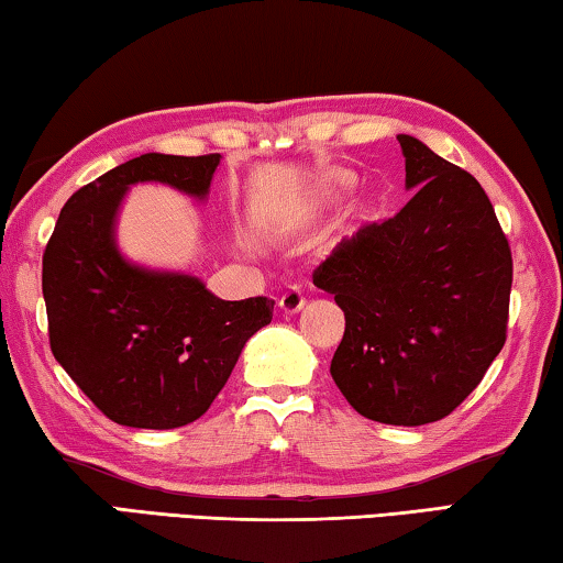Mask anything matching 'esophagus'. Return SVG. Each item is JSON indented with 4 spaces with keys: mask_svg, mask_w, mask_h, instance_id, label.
<instances>
[{
    "mask_svg": "<svg viewBox=\"0 0 563 563\" xmlns=\"http://www.w3.org/2000/svg\"><path fill=\"white\" fill-rule=\"evenodd\" d=\"M307 303V297H303V289L301 287H289L287 291L282 294L279 299V309L284 314H297V311Z\"/></svg>",
    "mask_w": 563,
    "mask_h": 563,
    "instance_id": "esophagus-1",
    "label": "esophagus"
}]
</instances>
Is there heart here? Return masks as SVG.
<instances>
[{"mask_svg": "<svg viewBox=\"0 0 563 563\" xmlns=\"http://www.w3.org/2000/svg\"><path fill=\"white\" fill-rule=\"evenodd\" d=\"M354 174L346 169H327L314 177L311 187L307 189V199L311 207H324L329 201L342 199L349 189L354 187Z\"/></svg>", "mask_w": 563, "mask_h": 563, "instance_id": "obj_1", "label": "heart"}]
</instances>
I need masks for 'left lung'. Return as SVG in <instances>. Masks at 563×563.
<instances>
[{
    "label": "left lung",
    "mask_w": 563,
    "mask_h": 563,
    "mask_svg": "<svg viewBox=\"0 0 563 563\" xmlns=\"http://www.w3.org/2000/svg\"><path fill=\"white\" fill-rule=\"evenodd\" d=\"M413 197L342 239L314 269L346 329L331 379L362 417L421 427L449 417L499 356L511 249L486 191L417 136L399 134Z\"/></svg>",
    "instance_id": "8db88e82"
}]
</instances>
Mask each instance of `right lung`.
Returning a JSON list of instances; mask_svg holds the SVG:
<instances>
[{
  "label": "right lung",
  "mask_w": 563,
  "mask_h": 563,
  "mask_svg": "<svg viewBox=\"0 0 563 563\" xmlns=\"http://www.w3.org/2000/svg\"><path fill=\"white\" fill-rule=\"evenodd\" d=\"M221 154H142L74 191L44 249L52 354L95 407L122 427L177 429L205 413L274 301H224L184 272L119 252L117 214L132 184L207 199Z\"/></svg>",
  "instance_id": "add662e5"
}]
</instances>
